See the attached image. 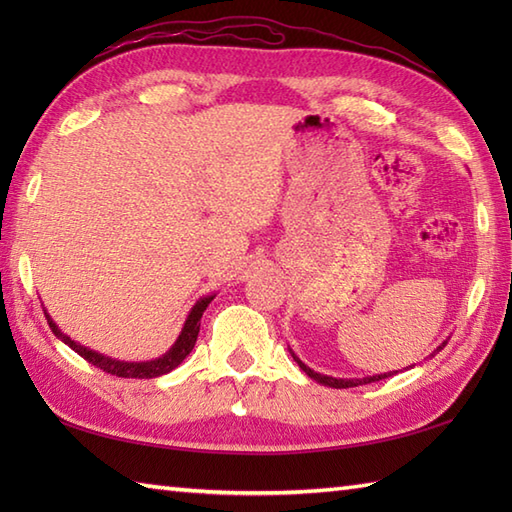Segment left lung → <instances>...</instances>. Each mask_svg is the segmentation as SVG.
<instances>
[{
  "label": "left lung",
  "mask_w": 512,
  "mask_h": 512,
  "mask_svg": "<svg viewBox=\"0 0 512 512\" xmlns=\"http://www.w3.org/2000/svg\"><path fill=\"white\" fill-rule=\"evenodd\" d=\"M447 345V341H444L436 352H440L442 347ZM290 354H292V358H295V361L299 363V367L303 369V372H306L310 378H314L317 380V383H321V385H328V387H334V389H347V387H358V385H367V383H376V380H383V378H387V376H391V372L389 374H378V376H367V378H334V376H325V374H317L314 372V369H310L306 363H301L299 358L295 356V352L290 350ZM396 374V372H394Z\"/></svg>",
  "instance_id": "1"
}]
</instances>
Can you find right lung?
<instances>
[{"instance_id":"obj_1","label":"right lung","mask_w":512,"mask_h":512,"mask_svg":"<svg viewBox=\"0 0 512 512\" xmlns=\"http://www.w3.org/2000/svg\"><path fill=\"white\" fill-rule=\"evenodd\" d=\"M213 297L215 295L202 297L198 303H195V306L189 312L187 321H184V328H182L180 336L176 339V343L171 345V350L167 354H162L160 358H154V361H145V363L116 361V358H110V356H103V354L94 352V350H88V347H83V345H79L76 341H72L68 334H63L59 330V325L50 319V314L46 310H43V312H46V319H48V325H50V330L54 332V336H57V339H61L68 347H72V350L79 354V356H83L85 361L96 365L99 369H103L105 374L121 376V378H156V376H162V374H169L171 369H176L184 361V358L191 354L195 341H198L202 312L213 301Z\"/></svg>"}]
</instances>
